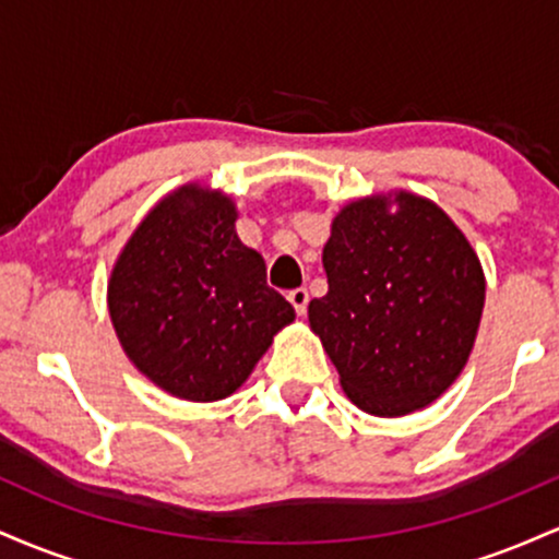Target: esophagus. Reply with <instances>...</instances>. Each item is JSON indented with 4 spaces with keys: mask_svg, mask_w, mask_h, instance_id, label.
Wrapping results in <instances>:
<instances>
[{
    "mask_svg": "<svg viewBox=\"0 0 559 559\" xmlns=\"http://www.w3.org/2000/svg\"><path fill=\"white\" fill-rule=\"evenodd\" d=\"M288 301H292V307L297 310V316H305L310 294H307V288H294V292H288Z\"/></svg>",
    "mask_w": 559,
    "mask_h": 559,
    "instance_id": "34e87169",
    "label": "esophagus"
}]
</instances>
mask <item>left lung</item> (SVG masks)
Masks as SVG:
<instances>
[{"label":"left lung","instance_id":"8db88e82","mask_svg":"<svg viewBox=\"0 0 559 559\" xmlns=\"http://www.w3.org/2000/svg\"><path fill=\"white\" fill-rule=\"evenodd\" d=\"M323 267L329 294L307 316L346 396L378 418L439 400L463 373L486 299L452 217L409 191L357 199L333 217Z\"/></svg>","mask_w":559,"mask_h":559}]
</instances>
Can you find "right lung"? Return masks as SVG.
<instances>
[{
    "label": "right lung",
    "instance_id": "add662e5",
    "mask_svg": "<svg viewBox=\"0 0 559 559\" xmlns=\"http://www.w3.org/2000/svg\"><path fill=\"white\" fill-rule=\"evenodd\" d=\"M236 217L223 191L181 186L139 223L107 284L128 360L178 400H226L294 320Z\"/></svg>",
    "mask_w": 559,
    "mask_h": 559
}]
</instances>
